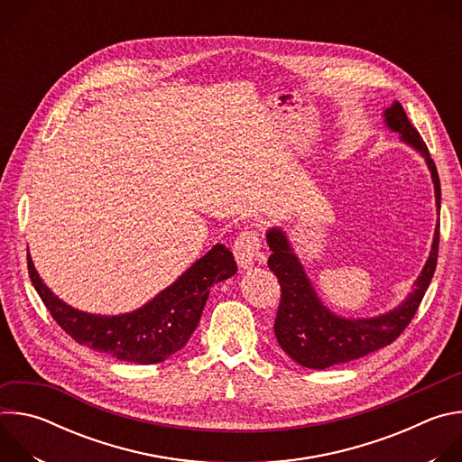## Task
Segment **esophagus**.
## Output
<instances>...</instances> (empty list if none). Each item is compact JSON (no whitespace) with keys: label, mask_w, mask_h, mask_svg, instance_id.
Instances as JSON below:
<instances>
[{"label":"esophagus","mask_w":462,"mask_h":462,"mask_svg":"<svg viewBox=\"0 0 462 462\" xmlns=\"http://www.w3.org/2000/svg\"><path fill=\"white\" fill-rule=\"evenodd\" d=\"M234 255L241 267H252L263 259L261 237L254 228H245L234 241Z\"/></svg>","instance_id":"obj_1"}]
</instances>
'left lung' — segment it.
Masks as SVG:
<instances>
[{
    "instance_id": "8db88e82",
    "label": "left lung",
    "mask_w": 462,
    "mask_h": 462,
    "mask_svg": "<svg viewBox=\"0 0 462 462\" xmlns=\"http://www.w3.org/2000/svg\"><path fill=\"white\" fill-rule=\"evenodd\" d=\"M385 124L393 131H399L404 143L411 144L424 155L435 184L437 207L440 208V180L437 166L417 127L410 122L399 102L385 109ZM439 236L440 232L437 225L426 267L415 282V291L401 307L376 318L346 319L327 310L318 300L298 257L292 254L285 234L278 228L269 230L267 241L273 254L269 255L267 265L276 274L282 287V300L274 321V333L282 349L303 367L327 369L362 358L393 344L417 314L431 283L439 257Z\"/></svg>"
}]
</instances>
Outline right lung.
Here are the masks:
<instances>
[{"mask_svg":"<svg viewBox=\"0 0 462 462\" xmlns=\"http://www.w3.org/2000/svg\"><path fill=\"white\" fill-rule=\"evenodd\" d=\"M27 269L47 310L75 342L135 364H159L184 347L199 323L210 287L237 271L230 248L216 245L143 309L122 316H97L58 300L36 274L31 255Z\"/></svg>","mask_w":462,"mask_h":462,"instance_id":"add662e5","label":"right lung"}]
</instances>
